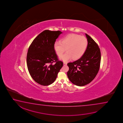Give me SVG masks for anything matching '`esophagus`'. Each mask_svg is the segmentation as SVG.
<instances>
[{
  "label": "esophagus",
  "instance_id": "1",
  "mask_svg": "<svg viewBox=\"0 0 123 123\" xmlns=\"http://www.w3.org/2000/svg\"><path fill=\"white\" fill-rule=\"evenodd\" d=\"M63 64H64V65H66L67 64V63L66 62H64Z\"/></svg>",
  "mask_w": 123,
  "mask_h": 123
}]
</instances>
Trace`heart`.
Masks as SVG:
<instances>
[{
  "label": "heart",
  "instance_id": "b5f03b06",
  "mask_svg": "<svg viewBox=\"0 0 123 123\" xmlns=\"http://www.w3.org/2000/svg\"><path fill=\"white\" fill-rule=\"evenodd\" d=\"M87 43V40L85 37L71 33L63 38L61 41L55 42L54 48L56 54L59 56L67 49V52L61 56L60 59L67 62L72 58L75 60L81 58L85 52Z\"/></svg>",
  "mask_w": 123,
  "mask_h": 123
}]
</instances>
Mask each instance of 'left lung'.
I'll return each mask as SVG.
<instances>
[{
	"label": "left lung",
	"instance_id": "1",
	"mask_svg": "<svg viewBox=\"0 0 123 123\" xmlns=\"http://www.w3.org/2000/svg\"><path fill=\"white\" fill-rule=\"evenodd\" d=\"M87 46L83 55L73 62L68 63L67 75L75 85L83 86L90 83L95 78L100 68L101 52L98 44L85 33Z\"/></svg>",
	"mask_w": 123,
	"mask_h": 123
}]
</instances>
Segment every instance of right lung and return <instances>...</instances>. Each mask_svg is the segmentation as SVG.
Instances as JSON below:
<instances>
[{
  "label": "right lung",
  "mask_w": 123,
  "mask_h": 123,
  "mask_svg": "<svg viewBox=\"0 0 123 123\" xmlns=\"http://www.w3.org/2000/svg\"><path fill=\"white\" fill-rule=\"evenodd\" d=\"M62 33L59 31L45 30L34 39L28 49V70L33 80L41 85L53 83L63 65L62 62L58 60L54 48L55 42Z\"/></svg>",
  "instance_id": "right-lung-1"
}]
</instances>
